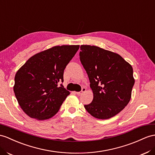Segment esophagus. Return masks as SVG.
Listing matches in <instances>:
<instances>
[{
	"label": "esophagus",
	"instance_id": "1",
	"mask_svg": "<svg viewBox=\"0 0 155 155\" xmlns=\"http://www.w3.org/2000/svg\"><path fill=\"white\" fill-rule=\"evenodd\" d=\"M86 90V88H84V87H83V88H82V90L81 91V92H74V94H77V95H81V94H82V93L85 92Z\"/></svg>",
	"mask_w": 155,
	"mask_h": 155
}]
</instances>
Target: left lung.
I'll return each mask as SVG.
<instances>
[{
    "mask_svg": "<svg viewBox=\"0 0 155 155\" xmlns=\"http://www.w3.org/2000/svg\"><path fill=\"white\" fill-rule=\"evenodd\" d=\"M80 60L94 94L84 105L91 115L108 119L120 113L129 103L135 80L133 69L120 55L90 45H81Z\"/></svg>",
    "mask_w": 155,
    "mask_h": 155,
    "instance_id": "1",
    "label": "left lung"
}]
</instances>
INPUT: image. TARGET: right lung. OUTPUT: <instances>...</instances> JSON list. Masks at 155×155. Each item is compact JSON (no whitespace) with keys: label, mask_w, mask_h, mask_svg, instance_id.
<instances>
[{"label":"right lung","mask_w":155,"mask_h":155,"mask_svg":"<svg viewBox=\"0 0 155 155\" xmlns=\"http://www.w3.org/2000/svg\"><path fill=\"white\" fill-rule=\"evenodd\" d=\"M79 45L56 46L30 58L15 75L14 92L19 106L39 120L54 116L70 92L62 84L66 66Z\"/></svg>","instance_id":"right-lung-1"}]
</instances>
